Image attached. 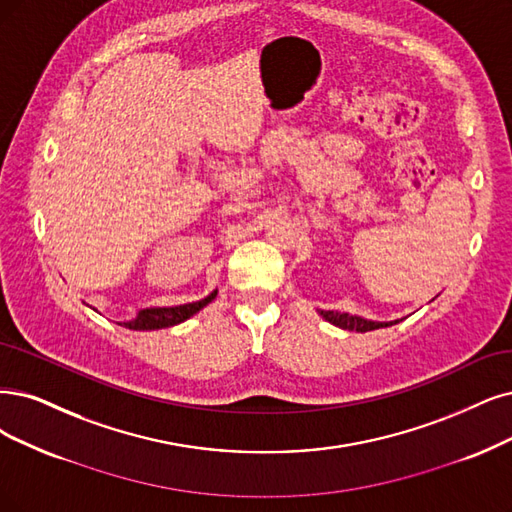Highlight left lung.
Here are the masks:
<instances>
[{
    "mask_svg": "<svg viewBox=\"0 0 512 512\" xmlns=\"http://www.w3.org/2000/svg\"><path fill=\"white\" fill-rule=\"evenodd\" d=\"M325 320H329L331 325L339 327V329H348V331H358V333H367V331H375L382 327H392L401 320H390V323H377V320H367L363 316H354L348 312H333V310H320L318 312Z\"/></svg>",
    "mask_w": 512,
    "mask_h": 512,
    "instance_id": "left-lung-1",
    "label": "left lung"
}]
</instances>
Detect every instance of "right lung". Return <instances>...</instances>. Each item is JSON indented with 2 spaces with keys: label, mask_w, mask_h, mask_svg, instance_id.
I'll return each instance as SVG.
<instances>
[{
  "label": "right lung",
  "mask_w": 512,
  "mask_h": 512,
  "mask_svg": "<svg viewBox=\"0 0 512 512\" xmlns=\"http://www.w3.org/2000/svg\"><path fill=\"white\" fill-rule=\"evenodd\" d=\"M215 297H217V291H213L211 295L200 301H192V304H183L175 308H145V310H139V314L132 320H126V323H118V325L132 331H154V329L175 327L183 323V320H187L189 316L200 312L204 306L211 304Z\"/></svg>",
  "instance_id": "right-lung-1"
}]
</instances>
